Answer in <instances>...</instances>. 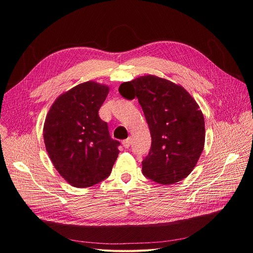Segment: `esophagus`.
<instances>
[{
  "mask_svg": "<svg viewBox=\"0 0 253 253\" xmlns=\"http://www.w3.org/2000/svg\"><path fill=\"white\" fill-rule=\"evenodd\" d=\"M122 144H123V146L125 148H129L130 147V144H131V138L128 137L126 138V140H124L123 142H122Z\"/></svg>",
  "mask_w": 253,
  "mask_h": 253,
  "instance_id": "34e87169",
  "label": "esophagus"
}]
</instances>
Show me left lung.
<instances>
[{
    "label": "left lung",
    "mask_w": 253,
    "mask_h": 253,
    "mask_svg": "<svg viewBox=\"0 0 253 253\" xmlns=\"http://www.w3.org/2000/svg\"><path fill=\"white\" fill-rule=\"evenodd\" d=\"M128 100L137 97L150 130L151 148L143 174L171 185L188 176L205 144V121L198 103L181 85L148 75L119 87Z\"/></svg>",
    "instance_id": "1"
}]
</instances>
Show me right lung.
Listing matches in <instances>:
<instances>
[{
	"label": "right lung",
	"instance_id": "1",
	"mask_svg": "<svg viewBox=\"0 0 253 253\" xmlns=\"http://www.w3.org/2000/svg\"><path fill=\"white\" fill-rule=\"evenodd\" d=\"M109 87L88 81L62 93L48 111L43 135L54 168L65 181L85 188L107 177L119 156L99 110Z\"/></svg>",
	"mask_w": 253,
	"mask_h": 253
}]
</instances>
